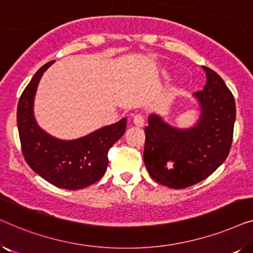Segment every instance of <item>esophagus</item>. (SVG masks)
I'll list each match as a JSON object with an SVG mask.
<instances>
[{
	"mask_svg": "<svg viewBox=\"0 0 253 253\" xmlns=\"http://www.w3.org/2000/svg\"><path fill=\"white\" fill-rule=\"evenodd\" d=\"M133 123L136 124L137 126H139V127L144 126V124H145L144 116L143 115H139V114H138V115H134L133 116Z\"/></svg>",
	"mask_w": 253,
	"mask_h": 253,
	"instance_id": "esophagus-1",
	"label": "esophagus"
}]
</instances>
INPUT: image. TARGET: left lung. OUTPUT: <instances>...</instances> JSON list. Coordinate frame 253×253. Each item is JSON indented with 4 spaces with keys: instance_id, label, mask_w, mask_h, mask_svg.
<instances>
[{
    "instance_id": "obj_1",
    "label": "left lung",
    "mask_w": 253,
    "mask_h": 253,
    "mask_svg": "<svg viewBox=\"0 0 253 253\" xmlns=\"http://www.w3.org/2000/svg\"><path fill=\"white\" fill-rule=\"evenodd\" d=\"M204 70L206 85L195 93L202 108L197 126L179 130L151 115L145 127V166L155 182L168 188L184 189L209 177L226 160L233 143V93L215 71Z\"/></svg>"
}]
</instances>
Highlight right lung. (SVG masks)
<instances>
[{
    "instance_id": "add662e5",
    "label": "right lung",
    "mask_w": 253,
    "mask_h": 253,
    "mask_svg": "<svg viewBox=\"0 0 253 253\" xmlns=\"http://www.w3.org/2000/svg\"><path fill=\"white\" fill-rule=\"evenodd\" d=\"M54 61L42 65L20 95L17 126L24 159L43 179L57 188L79 190L94 184L106 172L108 151L126 129V119L75 140H60L41 130L33 116V100L41 76Z\"/></svg>"
}]
</instances>
